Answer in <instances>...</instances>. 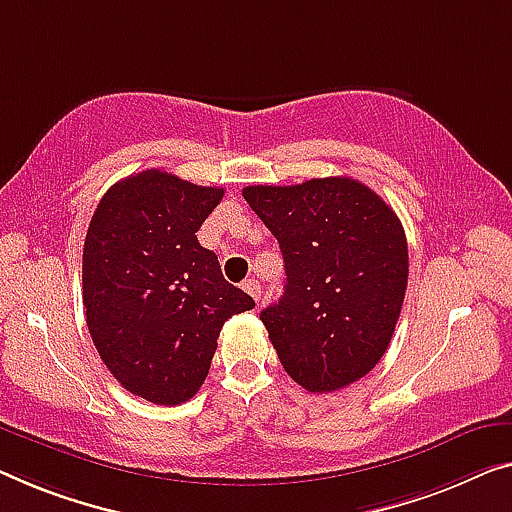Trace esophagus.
<instances>
[{
    "label": "esophagus",
    "mask_w": 512,
    "mask_h": 512,
    "mask_svg": "<svg viewBox=\"0 0 512 512\" xmlns=\"http://www.w3.org/2000/svg\"><path fill=\"white\" fill-rule=\"evenodd\" d=\"M243 289H246V292H248L250 296H253L255 301L262 299V285H259L257 280H253V278L246 280V282H243Z\"/></svg>",
    "instance_id": "1"
}]
</instances>
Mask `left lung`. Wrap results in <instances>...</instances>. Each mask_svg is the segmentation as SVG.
<instances>
[{"instance_id":"obj_1","label":"left lung","mask_w":512,"mask_h":512,"mask_svg":"<svg viewBox=\"0 0 512 512\" xmlns=\"http://www.w3.org/2000/svg\"><path fill=\"white\" fill-rule=\"evenodd\" d=\"M243 197L285 259V294L259 312L282 368L310 393L368 375L386 354L407 289L400 218L349 177L248 186Z\"/></svg>"}]
</instances>
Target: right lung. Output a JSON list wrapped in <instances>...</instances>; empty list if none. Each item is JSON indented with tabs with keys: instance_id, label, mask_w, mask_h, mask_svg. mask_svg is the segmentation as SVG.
<instances>
[{
	"instance_id": "add662e5",
	"label": "right lung",
	"mask_w": 512,
	"mask_h": 512,
	"mask_svg": "<svg viewBox=\"0 0 512 512\" xmlns=\"http://www.w3.org/2000/svg\"><path fill=\"white\" fill-rule=\"evenodd\" d=\"M223 188L163 170L121 179L101 197L82 253L91 340L126 391L174 407L209 375L218 335L255 301L197 241Z\"/></svg>"
}]
</instances>
